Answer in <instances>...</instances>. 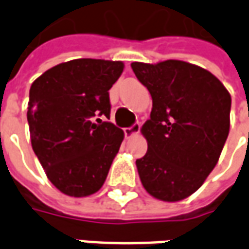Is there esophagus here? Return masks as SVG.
Returning <instances> with one entry per match:
<instances>
[{
    "label": "esophagus",
    "mask_w": 249,
    "mask_h": 249,
    "mask_svg": "<svg viewBox=\"0 0 249 249\" xmlns=\"http://www.w3.org/2000/svg\"><path fill=\"white\" fill-rule=\"evenodd\" d=\"M140 132V124H133L129 128H125L124 133L126 137H132V136L137 135Z\"/></svg>",
    "instance_id": "esophagus-1"
}]
</instances>
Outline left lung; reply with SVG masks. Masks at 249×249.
Returning <instances> with one entry per match:
<instances>
[{"label":"left lung","instance_id":"8db88e82","mask_svg":"<svg viewBox=\"0 0 249 249\" xmlns=\"http://www.w3.org/2000/svg\"><path fill=\"white\" fill-rule=\"evenodd\" d=\"M152 96L141 133L145 156L136 160L141 184L155 198L175 203L203 185L230 133L231 94L217 77L180 60L132 62Z\"/></svg>","mask_w":249,"mask_h":249}]
</instances>
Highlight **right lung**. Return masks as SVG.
Instances as JSON below:
<instances>
[{
    "label": "right lung",
    "mask_w": 249,
    "mask_h": 249,
    "mask_svg": "<svg viewBox=\"0 0 249 249\" xmlns=\"http://www.w3.org/2000/svg\"><path fill=\"white\" fill-rule=\"evenodd\" d=\"M123 61L77 58L48 69L29 90L28 123L36 156L51 183L71 197L103 187L124 140L109 119V89Z\"/></svg>",
    "instance_id": "1"
}]
</instances>
